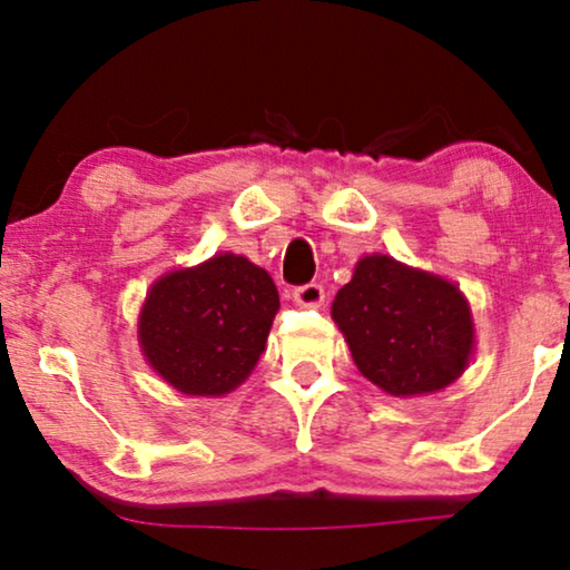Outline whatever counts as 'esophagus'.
I'll list each match as a JSON object with an SVG mask.
<instances>
[{"label": "esophagus", "instance_id": "1", "mask_svg": "<svg viewBox=\"0 0 570 570\" xmlns=\"http://www.w3.org/2000/svg\"><path fill=\"white\" fill-rule=\"evenodd\" d=\"M293 298L298 306L303 308H318L324 303V287L318 283H306V285H298L293 291Z\"/></svg>", "mask_w": 570, "mask_h": 570}]
</instances>
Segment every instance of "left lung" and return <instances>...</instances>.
Listing matches in <instances>:
<instances>
[{"label":"left lung","mask_w":570,"mask_h":570,"mask_svg":"<svg viewBox=\"0 0 570 570\" xmlns=\"http://www.w3.org/2000/svg\"><path fill=\"white\" fill-rule=\"evenodd\" d=\"M357 371L394 396L431 394L459 379L474 330L464 295L446 279L365 256L332 303Z\"/></svg>","instance_id":"8db88e82"}]
</instances>
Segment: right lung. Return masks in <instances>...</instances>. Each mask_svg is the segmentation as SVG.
Returning a JSON list of instances; mask_svg holds the SVG:
<instances>
[{
  "label": "right lung",
  "mask_w": 570,
  "mask_h": 570,
  "mask_svg": "<svg viewBox=\"0 0 570 570\" xmlns=\"http://www.w3.org/2000/svg\"><path fill=\"white\" fill-rule=\"evenodd\" d=\"M277 308L267 272L244 256H213L155 283L139 314V342L178 392L220 396L252 373Z\"/></svg>",
  "instance_id": "1"
}]
</instances>
